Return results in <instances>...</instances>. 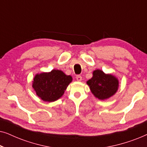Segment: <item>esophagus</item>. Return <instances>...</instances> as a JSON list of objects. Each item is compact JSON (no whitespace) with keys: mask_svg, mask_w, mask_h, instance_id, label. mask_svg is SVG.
<instances>
[{"mask_svg":"<svg viewBox=\"0 0 147 147\" xmlns=\"http://www.w3.org/2000/svg\"><path fill=\"white\" fill-rule=\"evenodd\" d=\"M76 80H77V81L78 82H81L82 80V78L81 76H76Z\"/></svg>","mask_w":147,"mask_h":147,"instance_id":"obj_1","label":"esophagus"}]
</instances>
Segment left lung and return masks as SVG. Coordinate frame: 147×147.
Wrapping results in <instances>:
<instances>
[{"mask_svg":"<svg viewBox=\"0 0 147 147\" xmlns=\"http://www.w3.org/2000/svg\"><path fill=\"white\" fill-rule=\"evenodd\" d=\"M93 76L87 81L92 93L99 100H104L111 97L117 92L119 82L112 74H106L100 69L93 71Z\"/></svg>","mask_w":147,"mask_h":147,"instance_id":"obj_1","label":"left lung"}]
</instances>
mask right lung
<instances>
[{
	"instance_id": "right-lung-1",
	"label": "right lung",
	"mask_w": 147,
	"mask_h": 147,
	"mask_svg": "<svg viewBox=\"0 0 147 147\" xmlns=\"http://www.w3.org/2000/svg\"><path fill=\"white\" fill-rule=\"evenodd\" d=\"M71 81V76H67L61 70L53 69L50 72L36 74L32 87L42 100L51 102L63 95Z\"/></svg>"
}]
</instances>
